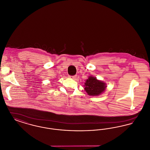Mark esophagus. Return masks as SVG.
<instances>
[{
  "label": "esophagus",
  "mask_w": 150,
  "mask_h": 150,
  "mask_svg": "<svg viewBox=\"0 0 150 150\" xmlns=\"http://www.w3.org/2000/svg\"><path fill=\"white\" fill-rule=\"evenodd\" d=\"M76 75H74V76H69V78H70L73 79H75L76 78Z\"/></svg>",
  "instance_id": "34e87169"
}]
</instances>
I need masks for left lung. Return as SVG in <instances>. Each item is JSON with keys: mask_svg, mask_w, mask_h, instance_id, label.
<instances>
[{"mask_svg": "<svg viewBox=\"0 0 150 150\" xmlns=\"http://www.w3.org/2000/svg\"><path fill=\"white\" fill-rule=\"evenodd\" d=\"M85 90L91 96H98L102 93L106 88L105 83L97 80L93 76H90L86 81Z\"/></svg>", "mask_w": 150, "mask_h": 150, "instance_id": "obj_1", "label": "left lung"}]
</instances>
